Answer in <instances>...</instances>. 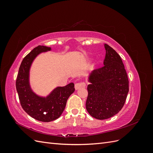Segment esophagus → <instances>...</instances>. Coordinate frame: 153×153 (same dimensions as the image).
I'll return each mask as SVG.
<instances>
[{
	"label": "esophagus",
	"instance_id": "34e87169",
	"mask_svg": "<svg viewBox=\"0 0 153 153\" xmlns=\"http://www.w3.org/2000/svg\"><path fill=\"white\" fill-rule=\"evenodd\" d=\"M85 87V84L84 82H80V83H77V84H75V90H78L81 89V88H84Z\"/></svg>",
	"mask_w": 153,
	"mask_h": 153
}]
</instances>
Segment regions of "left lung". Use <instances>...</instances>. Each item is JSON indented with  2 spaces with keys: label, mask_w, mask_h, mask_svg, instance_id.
I'll list each match as a JSON object with an SVG mask.
<instances>
[{
  "label": "left lung",
  "mask_w": 153,
  "mask_h": 153,
  "mask_svg": "<svg viewBox=\"0 0 153 153\" xmlns=\"http://www.w3.org/2000/svg\"><path fill=\"white\" fill-rule=\"evenodd\" d=\"M104 66L88 76L87 112L97 119L112 117L122 109L129 91L128 75L120 55L108 45Z\"/></svg>",
  "instance_id": "obj_1"
}]
</instances>
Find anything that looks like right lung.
Masks as SVG:
<instances>
[{"instance_id": "add662e5", "label": "right lung", "mask_w": 153, "mask_h": 153, "mask_svg": "<svg viewBox=\"0 0 153 153\" xmlns=\"http://www.w3.org/2000/svg\"><path fill=\"white\" fill-rule=\"evenodd\" d=\"M52 50L45 46H38L23 59L18 71L16 88L22 107L30 117L42 122H50L61 116L67 100L75 91L73 82L64 87H57L47 96H39L30 85V69L38 55Z\"/></svg>"}]
</instances>
